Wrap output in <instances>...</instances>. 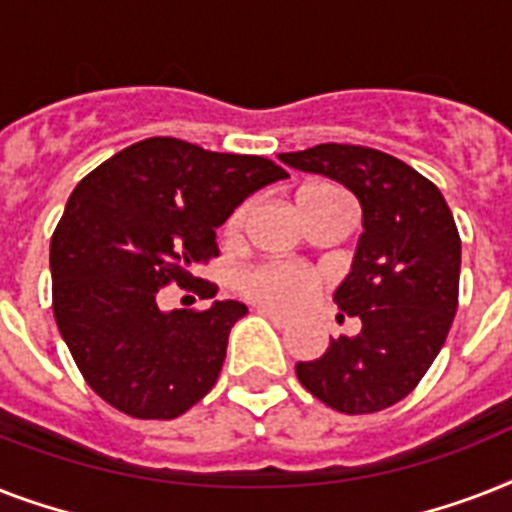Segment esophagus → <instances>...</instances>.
<instances>
[{
    "label": "esophagus",
    "instance_id": "esophagus-1",
    "mask_svg": "<svg viewBox=\"0 0 512 512\" xmlns=\"http://www.w3.org/2000/svg\"><path fill=\"white\" fill-rule=\"evenodd\" d=\"M257 313H260V316H265V319H271L273 324H276V327H289V316H284V313H279V311H273V308H268V305H257Z\"/></svg>",
    "mask_w": 512,
    "mask_h": 512
}]
</instances>
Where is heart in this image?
<instances>
[{
	"label": "heart",
	"mask_w": 512,
	"mask_h": 512,
	"mask_svg": "<svg viewBox=\"0 0 512 512\" xmlns=\"http://www.w3.org/2000/svg\"><path fill=\"white\" fill-rule=\"evenodd\" d=\"M316 191H329L321 185H311L303 188L300 193H316ZM244 220V209H236L228 217L225 231L236 233ZM241 289L249 300L263 303L268 308H279V311H292L297 305H303L308 297L316 292V276L308 268L295 263H284V260H273V263H263L247 271L241 276Z\"/></svg>",
	"instance_id": "heart-1"
}]
</instances>
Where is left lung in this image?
Returning <instances> with one entry per match:
<instances>
[{
    "label": "left lung",
    "mask_w": 512,
    "mask_h": 512,
    "mask_svg": "<svg viewBox=\"0 0 512 512\" xmlns=\"http://www.w3.org/2000/svg\"><path fill=\"white\" fill-rule=\"evenodd\" d=\"M292 170L342 183L361 204L350 273L335 305L361 321L324 356L297 361L305 390L342 414L398 404L444 345L460 292V233L436 185L401 159L364 146H321L279 154Z\"/></svg>",
    "instance_id": "1"
}]
</instances>
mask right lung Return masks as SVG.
Wrapping results in <instances>:
<instances>
[{
  "instance_id": "obj_1",
  "label": "right lung",
  "mask_w": 512,
  "mask_h": 512,
  "mask_svg": "<svg viewBox=\"0 0 512 512\" xmlns=\"http://www.w3.org/2000/svg\"><path fill=\"white\" fill-rule=\"evenodd\" d=\"M289 177L263 156L148 138L92 170L50 241L52 311L84 380L138 420H175L207 396L247 305L162 311L159 289L215 297L193 271L241 201Z\"/></svg>"
}]
</instances>
